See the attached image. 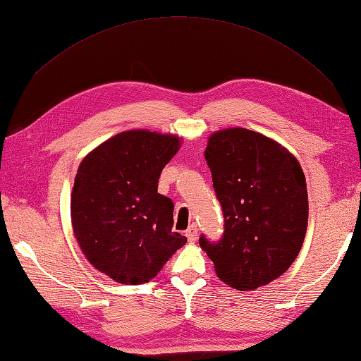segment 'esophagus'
I'll list each match as a JSON object with an SVG mask.
<instances>
[{"label": "esophagus", "mask_w": 361, "mask_h": 361, "mask_svg": "<svg viewBox=\"0 0 361 361\" xmlns=\"http://www.w3.org/2000/svg\"><path fill=\"white\" fill-rule=\"evenodd\" d=\"M186 237H188V240L191 241V243H194L195 240H197V237H199V232H197V226H189V228L186 231Z\"/></svg>", "instance_id": "34e87169"}]
</instances>
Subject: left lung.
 I'll list each match as a JSON object with an SVG mask.
<instances>
[{
  "label": "left lung",
  "instance_id": "1",
  "mask_svg": "<svg viewBox=\"0 0 361 361\" xmlns=\"http://www.w3.org/2000/svg\"><path fill=\"white\" fill-rule=\"evenodd\" d=\"M216 197L224 213L218 243H199L218 278L254 290L287 271L303 246L307 191L303 169L289 149L245 128L213 133L205 148Z\"/></svg>",
  "mask_w": 361,
  "mask_h": 361
}]
</instances>
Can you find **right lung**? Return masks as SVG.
<instances>
[{
  "label": "right lung",
  "mask_w": 361,
  "mask_h": 361,
  "mask_svg": "<svg viewBox=\"0 0 361 361\" xmlns=\"http://www.w3.org/2000/svg\"><path fill=\"white\" fill-rule=\"evenodd\" d=\"M172 134L133 129L85 156L71 194L72 231L96 270L120 284H145L186 245L173 232V203L158 192L180 149Z\"/></svg>",
  "instance_id": "add662e5"
}]
</instances>
